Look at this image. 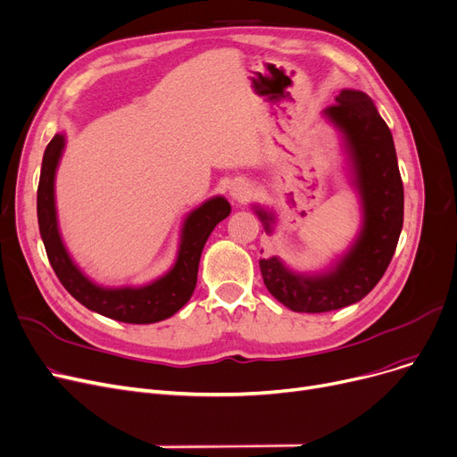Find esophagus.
Listing matches in <instances>:
<instances>
[{"label": "esophagus", "mask_w": 457, "mask_h": 457, "mask_svg": "<svg viewBox=\"0 0 457 457\" xmlns=\"http://www.w3.org/2000/svg\"><path fill=\"white\" fill-rule=\"evenodd\" d=\"M250 194V185L243 179H235L231 185H229V195L233 197L235 202H245L246 197Z\"/></svg>", "instance_id": "obj_1"}]
</instances>
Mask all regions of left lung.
Listing matches in <instances>:
<instances>
[{
  "mask_svg": "<svg viewBox=\"0 0 457 457\" xmlns=\"http://www.w3.org/2000/svg\"><path fill=\"white\" fill-rule=\"evenodd\" d=\"M336 129L345 156L347 183L359 197L361 228L351 245L325 269L295 270L278 255L260 260L263 282L278 303L293 312L321 313L362 301L381 280L403 228V183L392 132L364 91L342 89L321 112ZM267 235L278 216L252 205ZM263 252V250H262Z\"/></svg>",
  "mask_w": 457,
  "mask_h": 457,
  "instance_id": "8db88e82",
  "label": "left lung"
}]
</instances>
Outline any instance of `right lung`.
Instances as JSON below:
<instances>
[{
  "instance_id": "1",
  "label": "right lung",
  "mask_w": 457,
  "mask_h": 457,
  "mask_svg": "<svg viewBox=\"0 0 457 457\" xmlns=\"http://www.w3.org/2000/svg\"><path fill=\"white\" fill-rule=\"evenodd\" d=\"M65 144V132H57L52 137L43 156L37 190L38 231H41L50 265L59 282L78 303L110 320L132 325H149L168 320L190 301L197 282V267H200L204 246L212 229L229 216V202L224 195H212L185 216L175 262L154 280L140 286L96 284L72 260L59 231L55 173L62 162Z\"/></svg>"
}]
</instances>
